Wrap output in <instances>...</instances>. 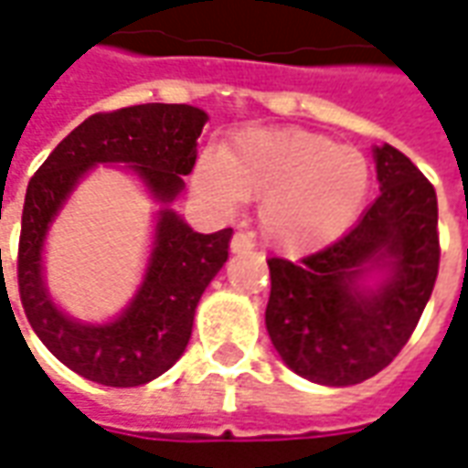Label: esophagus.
I'll return each mask as SVG.
<instances>
[{
    "label": "esophagus",
    "mask_w": 468,
    "mask_h": 468,
    "mask_svg": "<svg viewBox=\"0 0 468 468\" xmlns=\"http://www.w3.org/2000/svg\"><path fill=\"white\" fill-rule=\"evenodd\" d=\"M253 248V240L248 238L245 233H235L233 240H230V250L233 253H245V250H250Z\"/></svg>",
    "instance_id": "obj_1"
}]
</instances>
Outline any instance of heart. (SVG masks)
<instances>
[{
    "label": "heart",
    "instance_id": "obj_1",
    "mask_svg": "<svg viewBox=\"0 0 468 468\" xmlns=\"http://www.w3.org/2000/svg\"><path fill=\"white\" fill-rule=\"evenodd\" d=\"M193 185L220 210L261 200L263 240L285 255L321 250L356 223L371 190L361 150L308 130H255L233 137L223 153H205Z\"/></svg>",
    "mask_w": 468,
    "mask_h": 468
}]
</instances>
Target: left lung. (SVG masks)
Returning a JSON list of instances; mask_svg holds the SVG:
<instances>
[{
  "instance_id": "1",
  "label": "left lung",
  "mask_w": 468,
  "mask_h": 468,
  "mask_svg": "<svg viewBox=\"0 0 468 468\" xmlns=\"http://www.w3.org/2000/svg\"><path fill=\"white\" fill-rule=\"evenodd\" d=\"M381 195L356 228L298 263L271 258L265 325L285 366L308 381L353 386L409 344L439 275V205L421 170L383 143L373 150ZM368 270H386L363 289Z\"/></svg>"
}]
</instances>
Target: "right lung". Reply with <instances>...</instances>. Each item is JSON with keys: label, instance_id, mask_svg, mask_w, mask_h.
<instances>
[{"label": "right lung", "instance_id": "right-lung-1", "mask_svg": "<svg viewBox=\"0 0 468 468\" xmlns=\"http://www.w3.org/2000/svg\"><path fill=\"white\" fill-rule=\"evenodd\" d=\"M205 122L207 115L197 107L163 102L97 112L57 144L27 185L16 255L22 308L52 356L87 381L130 388L167 371L190 341L200 295L228 261L233 228L195 233L167 207L185 187L183 175L193 173ZM97 162L130 164L165 207L133 303L112 324L87 326L51 303L41 278V245L66 195Z\"/></svg>", "mask_w": 468, "mask_h": 468}]
</instances>
